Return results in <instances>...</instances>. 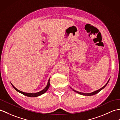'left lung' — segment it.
<instances>
[{
	"label": "left lung",
	"instance_id": "1",
	"mask_svg": "<svg viewBox=\"0 0 120 120\" xmlns=\"http://www.w3.org/2000/svg\"><path fill=\"white\" fill-rule=\"evenodd\" d=\"M108 83V81L107 83H106V84L105 86H104L103 87H102L101 88H100V90H96V91H94V92H93V93H90V94H85V93H80V92H78V91H76V90H73V89L72 88H71L72 90H73L74 91L76 92V93H78V94H82V95H84V96H92V95H94V94H97V93H98L100 90H102V89H103V88L105 87V86H106V85Z\"/></svg>",
	"mask_w": 120,
	"mask_h": 120
}]
</instances>
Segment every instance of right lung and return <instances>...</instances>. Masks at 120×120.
I'll list each match as a JSON object with an SVG mask.
<instances>
[{
  "instance_id": "add662e5",
  "label": "right lung",
  "mask_w": 120,
  "mask_h": 120,
  "mask_svg": "<svg viewBox=\"0 0 120 120\" xmlns=\"http://www.w3.org/2000/svg\"><path fill=\"white\" fill-rule=\"evenodd\" d=\"M49 80H50V79H49V80L48 81V83H47V84L46 86L42 90L38 92V93H34V94H33V93H24V92H22L21 91H20L19 90H17V89L15 87H14V86L12 84V85L13 86V87H14V88L16 91H17L18 92H19V93L23 94V95H25V96H26L27 97H38V96H39L41 95V94H43L45 93V92L47 90H48L49 87V85H50Z\"/></svg>"
}]
</instances>
